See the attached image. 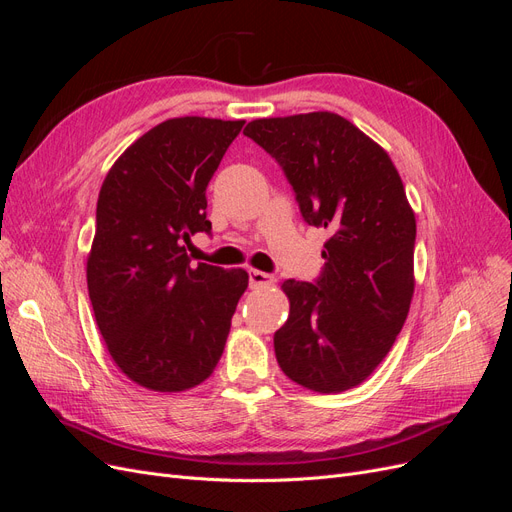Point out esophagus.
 <instances>
[{"mask_svg":"<svg viewBox=\"0 0 512 512\" xmlns=\"http://www.w3.org/2000/svg\"><path fill=\"white\" fill-rule=\"evenodd\" d=\"M273 284V275L265 273V271H250V286L252 288H260V286H271Z\"/></svg>","mask_w":512,"mask_h":512,"instance_id":"esophagus-1","label":"esophagus"}]
</instances>
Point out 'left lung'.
<instances>
[{
  "label": "left lung",
  "mask_w": 512,
  "mask_h": 512,
  "mask_svg": "<svg viewBox=\"0 0 512 512\" xmlns=\"http://www.w3.org/2000/svg\"><path fill=\"white\" fill-rule=\"evenodd\" d=\"M245 136L286 173L303 220L324 226L316 280H286L277 363L316 393L367 380L393 348L414 294L416 220L404 183L378 143L337 113L254 119Z\"/></svg>",
  "instance_id": "obj_1"
}]
</instances>
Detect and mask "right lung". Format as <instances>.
Listing matches in <instances>:
<instances>
[{"instance_id": "1", "label": "right lung", "mask_w": 512, "mask_h": 512, "mask_svg": "<svg viewBox=\"0 0 512 512\" xmlns=\"http://www.w3.org/2000/svg\"><path fill=\"white\" fill-rule=\"evenodd\" d=\"M245 121L177 117L134 141L108 170L87 256L104 344L132 382L179 393L205 382L250 277L188 256L211 232L207 185Z\"/></svg>"}]
</instances>
